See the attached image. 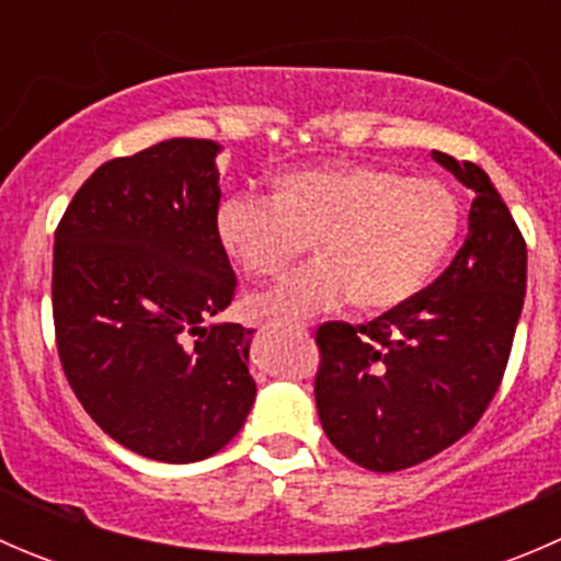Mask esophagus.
Instances as JSON below:
<instances>
[{
    "label": "esophagus",
    "instance_id": "obj_1",
    "mask_svg": "<svg viewBox=\"0 0 561 561\" xmlns=\"http://www.w3.org/2000/svg\"><path fill=\"white\" fill-rule=\"evenodd\" d=\"M279 322H282V325H290V328H304L301 322H293V320H279Z\"/></svg>",
    "mask_w": 561,
    "mask_h": 561
}]
</instances>
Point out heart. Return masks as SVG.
<instances>
[{
  "label": "heart",
  "instance_id": "1",
  "mask_svg": "<svg viewBox=\"0 0 561 561\" xmlns=\"http://www.w3.org/2000/svg\"><path fill=\"white\" fill-rule=\"evenodd\" d=\"M214 225L252 279H276L314 241V265L252 301L254 314L304 320L350 298L364 312L412 301L454 249L461 206L439 181L339 162L279 175L274 201L225 197Z\"/></svg>",
  "mask_w": 561,
  "mask_h": 561
}]
</instances>
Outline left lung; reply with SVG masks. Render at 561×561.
Returning a JSON list of instances; mask_svg holds the SVG:
<instances>
[{"label": "left lung", "instance_id": "8db88e82", "mask_svg": "<svg viewBox=\"0 0 561 561\" xmlns=\"http://www.w3.org/2000/svg\"><path fill=\"white\" fill-rule=\"evenodd\" d=\"M474 192L454 263L369 325L325 322L314 399L339 454L399 472L461 439L505 375L526 293V244L483 168L432 151Z\"/></svg>", "mask_w": 561, "mask_h": 561}]
</instances>
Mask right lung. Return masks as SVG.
<instances>
[{"label": "right lung", "instance_id": "obj_1", "mask_svg": "<svg viewBox=\"0 0 561 561\" xmlns=\"http://www.w3.org/2000/svg\"><path fill=\"white\" fill-rule=\"evenodd\" d=\"M222 146L168 138L105 162L54 236V325L92 421L133 454L192 463L222 450L257 396L252 328L208 322L236 274L217 239Z\"/></svg>", "mask_w": 561, "mask_h": 561}]
</instances>
